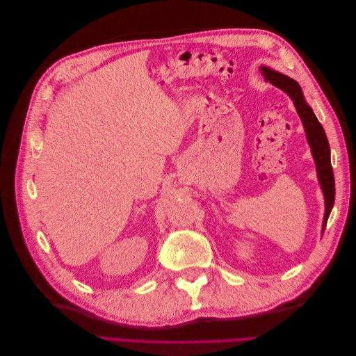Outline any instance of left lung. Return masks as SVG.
<instances>
[{"mask_svg":"<svg viewBox=\"0 0 356 356\" xmlns=\"http://www.w3.org/2000/svg\"><path fill=\"white\" fill-rule=\"evenodd\" d=\"M263 72H264L266 81H270L273 86H276V88L282 89L289 95V98L293 99L296 110L306 129V135L312 148V154H314V159L316 161L321 187L325 196V217H324V230H325L327 220L330 217V212L334 204V195H336V193H334L336 190H334V174H332L331 159H330V145H328L325 131L324 127H322V124L318 122V118L314 114V111H312L310 106L306 104L303 93H301V88L296 80L268 68H263Z\"/></svg>","mask_w":356,"mask_h":356,"instance_id":"1","label":"left lung"}]
</instances>
